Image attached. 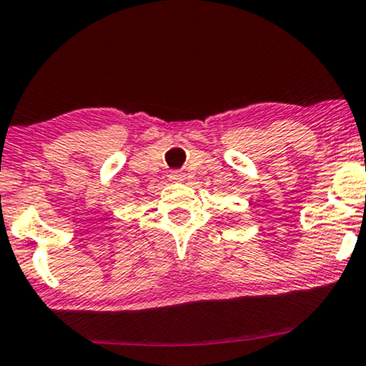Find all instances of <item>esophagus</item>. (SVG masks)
Returning a JSON list of instances; mask_svg holds the SVG:
<instances>
[{
    "label": "esophagus",
    "instance_id": "34e87169",
    "mask_svg": "<svg viewBox=\"0 0 366 366\" xmlns=\"http://www.w3.org/2000/svg\"><path fill=\"white\" fill-rule=\"evenodd\" d=\"M171 179H174V182H182L183 179V172L182 171H172L169 174Z\"/></svg>",
    "mask_w": 366,
    "mask_h": 366
}]
</instances>
